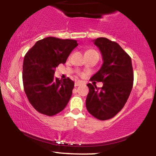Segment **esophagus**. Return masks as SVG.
Masks as SVG:
<instances>
[{"label": "esophagus", "instance_id": "1", "mask_svg": "<svg viewBox=\"0 0 156 156\" xmlns=\"http://www.w3.org/2000/svg\"><path fill=\"white\" fill-rule=\"evenodd\" d=\"M83 83L81 81H80V80H78V81H76L75 82V87H78V86L81 85V84Z\"/></svg>", "mask_w": 156, "mask_h": 156}]
</instances>
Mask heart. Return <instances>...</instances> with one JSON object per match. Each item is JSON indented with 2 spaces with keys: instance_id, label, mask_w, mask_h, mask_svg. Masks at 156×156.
I'll list each match as a JSON object with an SVG mask.
<instances>
[{
  "instance_id": "b5f03b06",
  "label": "heart",
  "mask_w": 156,
  "mask_h": 156,
  "mask_svg": "<svg viewBox=\"0 0 156 156\" xmlns=\"http://www.w3.org/2000/svg\"><path fill=\"white\" fill-rule=\"evenodd\" d=\"M88 51H93V50H89ZM88 51H87V52H88Z\"/></svg>"
}]
</instances>
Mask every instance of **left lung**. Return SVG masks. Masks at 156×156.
<instances>
[{
	"label": "left lung",
	"mask_w": 156,
	"mask_h": 156,
	"mask_svg": "<svg viewBox=\"0 0 156 156\" xmlns=\"http://www.w3.org/2000/svg\"><path fill=\"white\" fill-rule=\"evenodd\" d=\"M100 49L103 63L90 80L103 82L98 88L88 83L89 92L86 100L87 111L97 119L106 120L114 117L124 107L132 90L133 71L131 58L119 44L104 37L94 40Z\"/></svg>",
	"instance_id": "left-lung-1"
}]
</instances>
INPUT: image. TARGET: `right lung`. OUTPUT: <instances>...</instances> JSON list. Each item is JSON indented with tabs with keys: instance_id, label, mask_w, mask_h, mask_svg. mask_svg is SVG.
<instances>
[{
	"instance_id": "1",
	"label": "right lung",
	"mask_w": 156,
	"mask_h": 156,
	"mask_svg": "<svg viewBox=\"0 0 156 156\" xmlns=\"http://www.w3.org/2000/svg\"><path fill=\"white\" fill-rule=\"evenodd\" d=\"M78 44L74 39L50 37L37 41L27 52L23 60V87L30 103L38 112L51 117L67 105L75 83L69 78H55V69L65 63Z\"/></svg>"
}]
</instances>
